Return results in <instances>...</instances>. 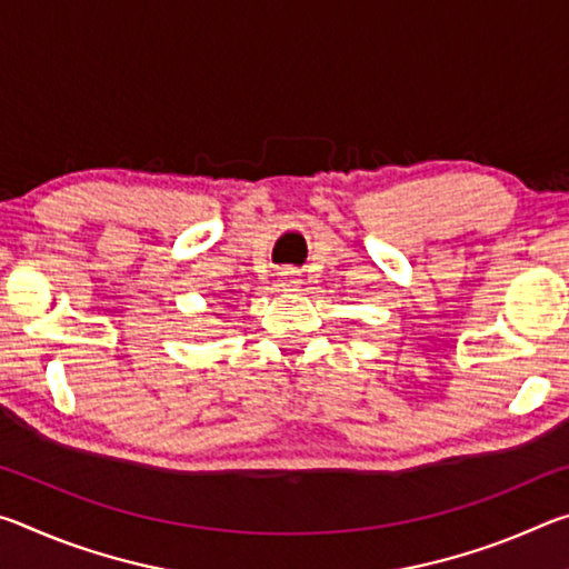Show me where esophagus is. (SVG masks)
<instances>
[{
  "mask_svg": "<svg viewBox=\"0 0 569 569\" xmlns=\"http://www.w3.org/2000/svg\"><path fill=\"white\" fill-rule=\"evenodd\" d=\"M278 283H281L283 291H296L298 286H301V276L293 268H283L281 273H278Z\"/></svg>",
  "mask_w": 569,
  "mask_h": 569,
  "instance_id": "34e87169",
  "label": "esophagus"
}]
</instances>
